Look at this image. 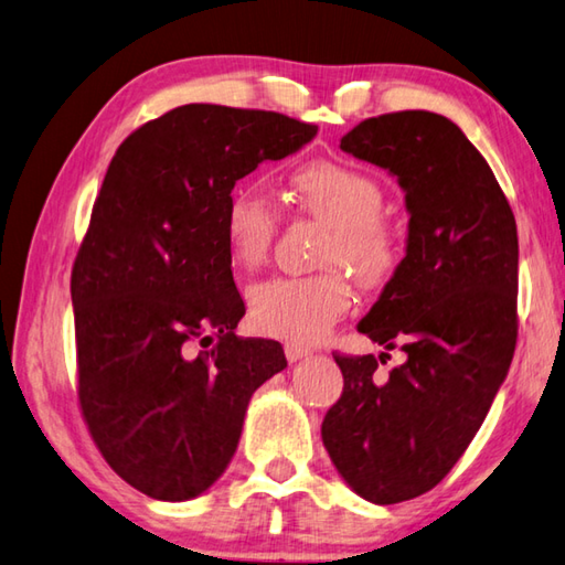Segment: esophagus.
I'll return each instance as SVG.
<instances>
[{
	"label": "esophagus",
	"instance_id": "34e87169",
	"mask_svg": "<svg viewBox=\"0 0 565 565\" xmlns=\"http://www.w3.org/2000/svg\"><path fill=\"white\" fill-rule=\"evenodd\" d=\"M284 353H286V361H289V363H299V361H303V358L311 355L309 348L296 345V343H286L284 345Z\"/></svg>",
	"mask_w": 565,
	"mask_h": 565
}]
</instances>
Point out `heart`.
I'll list each match as a JSON object with an SVG mask.
<instances>
[{
    "label": "heart",
    "mask_w": 565,
    "mask_h": 565,
    "mask_svg": "<svg viewBox=\"0 0 565 565\" xmlns=\"http://www.w3.org/2000/svg\"><path fill=\"white\" fill-rule=\"evenodd\" d=\"M296 198L333 227L321 264H343L367 286L385 281L397 264V244L381 222L383 190L363 172L335 162H309L294 175ZM224 244L244 269L259 266L271 249L276 212L259 184L242 182L224 207ZM353 291L338 271L271 276L249 289L254 331L291 343H316L351 311Z\"/></svg>",
    "instance_id": "obj_1"
}]
</instances>
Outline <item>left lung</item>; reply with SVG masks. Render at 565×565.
Wrapping results in <instances>:
<instances>
[{
    "label": "left lung",
    "instance_id": "1",
    "mask_svg": "<svg viewBox=\"0 0 565 565\" xmlns=\"http://www.w3.org/2000/svg\"><path fill=\"white\" fill-rule=\"evenodd\" d=\"M341 150L387 170L405 192V256L358 323L387 351L399 345L405 363L381 377L375 355H333L343 395L321 437L358 497L397 504L447 477L509 373L516 220L481 152L437 113L367 118Z\"/></svg>",
    "mask_w": 565,
    "mask_h": 565
}]
</instances>
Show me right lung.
<instances>
[{
	"label": "right lung",
	"mask_w": 565,
	"mask_h": 565,
	"mask_svg": "<svg viewBox=\"0 0 565 565\" xmlns=\"http://www.w3.org/2000/svg\"><path fill=\"white\" fill-rule=\"evenodd\" d=\"M316 132L281 113L190 104L110 160L71 271L78 403L110 469L142 494L207 491L254 390L286 367L279 341L234 333L244 301L222 224L237 180ZM194 340L209 351L192 354Z\"/></svg>",
	"instance_id": "add662e5"
}]
</instances>
